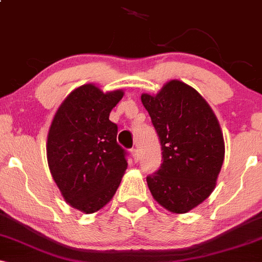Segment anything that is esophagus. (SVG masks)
Here are the masks:
<instances>
[{
	"mask_svg": "<svg viewBox=\"0 0 262 262\" xmlns=\"http://www.w3.org/2000/svg\"><path fill=\"white\" fill-rule=\"evenodd\" d=\"M130 152H132V156H133V160L135 161V162H137L138 160H139V150H138V149H132L130 150Z\"/></svg>",
	"mask_w": 262,
	"mask_h": 262,
	"instance_id": "1",
	"label": "esophagus"
}]
</instances>
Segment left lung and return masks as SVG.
<instances>
[{
	"instance_id": "1",
	"label": "left lung",
	"mask_w": 262,
	"mask_h": 262,
	"mask_svg": "<svg viewBox=\"0 0 262 262\" xmlns=\"http://www.w3.org/2000/svg\"><path fill=\"white\" fill-rule=\"evenodd\" d=\"M141 102L159 135L160 169L146 177L154 200L172 213H187L209 197L224 161V139L214 112L193 87L165 83Z\"/></svg>"
}]
</instances>
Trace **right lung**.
I'll return each mask as SVG.
<instances>
[{
    "label": "right lung",
    "mask_w": 262,
    "mask_h": 262,
    "mask_svg": "<svg viewBox=\"0 0 262 262\" xmlns=\"http://www.w3.org/2000/svg\"><path fill=\"white\" fill-rule=\"evenodd\" d=\"M122 90L103 92L86 83L62 101L47 141L50 173L64 200L91 214L112 200L128 162L117 143V124L110 113L122 100Z\"/></svg>",
    "instance_id": "add662e5"
}]
</instances>
